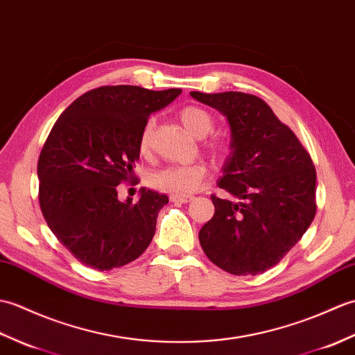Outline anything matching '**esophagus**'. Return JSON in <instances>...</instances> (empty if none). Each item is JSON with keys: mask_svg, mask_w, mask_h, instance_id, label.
<instances>
[{"mask_svg": "<svg viewBox=\"0 0 355 355\" xmlns=\"http://www.w3.org/2000/svg\"><path fill=\"white\" fill-rule=\"evenodd\" d=\"M170 200L173 203H188L193 200V198H190V196H170Z\"/></svg>", "mask_w": 355, "mask_h": 355, "instance_id": "1", "label": "esophagus"}]
</instances>
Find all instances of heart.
<instances>
[{
  "label": "heart",
  "mask_w": 355,
  "mask_h": 355,
  "mask_svg": "<svg viewBox=\"0 0 355 355\" xmlns=\"http://www.w3.org/2000/svg\"><path fill=\"white\" fill-rule=\"evenodd\" d=\"M179 120L184 128L196 138H205L214 130L216 120L207 109L196 105H187L179 111ZM155 120H147L141 129L138 139V150L143 156H148L152 152ZM205 152L217 162H225L232 153V144L230 139L212 138L205 141ZM207 176V167L202 162L188 165H170L148 175V184L157 191L167 193L170 196H188L194 193Z\"/></svg>",
  "instance_id": "heart-1"
}]
</instances>
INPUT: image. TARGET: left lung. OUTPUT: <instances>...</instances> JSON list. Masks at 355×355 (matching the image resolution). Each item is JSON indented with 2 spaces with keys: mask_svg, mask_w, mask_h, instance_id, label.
Masks as SVG:
<instances>
[{
  "mask_svg": "<svg viewBox=\"0 0 355 355\" xmlns=\"http://www.w3.org/2000/svg\"><path fill=\"white\" fill-rule=\"evenodd\" d=\"M191 97L230 121L232 153L218 187L237 202L211 196L214 216L200 246L220 269L258 275L278 264L316 216V168L295 132L254 94L227 91Z\"/></svg>",
  "mask_w": 355,
  "mask_h": 355,
  "instance_id": "obj_1",
  "label": "left lung"
}]
</instances>
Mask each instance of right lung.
<instances>
[{"label":"right lung","instance_id":"1","mask_svg":"<svg viewBox=\"0 0 355 355\" xmlns=\"http://www.w3.org/2000/svg\"><path fill=\"white\" fill-rule=\"evenodd\" d=\"M182 89L100 86L76 98L39 155V205L51 232L86 267L112 270L148 248L167 196L141 191L118 200L116 185L133 182L141 129Z\"/></svg>","mask_w":355,"mask_h":355}]
</instances>
